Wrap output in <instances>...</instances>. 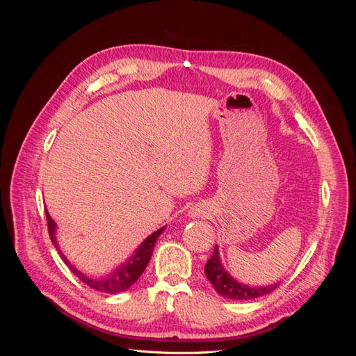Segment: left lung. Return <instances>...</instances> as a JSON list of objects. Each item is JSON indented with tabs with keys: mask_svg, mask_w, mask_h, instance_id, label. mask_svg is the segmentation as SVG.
Returning <instances> with one entry per match:
<instances>
[{
	"mask_svg": "<svg viewBox=\"0 0 356 356\" xmlns=\"http://www.w3.org/2000/svg\"><path fill=\"white\" fill-rule=\"evenodd\" d=\"M204 273L209 279V282L213 285L215 291L221 294L225 298L230 300H251L261 297L266 294H270L277 288L279 284L268 285V286H248L243 284H239L234 279L224 270L221 266L220 255H218V248L215 246L212 257L208 260L207 266H204Z\"/></svg>",
	"mask_w": 356,
	"mask_h": 356,
	"instance_id": "1",
	"label": "left lung"
}]
</instances>
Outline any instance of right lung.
I'll list each match as a JSON object with an SVG mask.
<instances>
[{
	"instance_id": "obj_1",
	"label": "right lung",
	"mask_w": 356,
	"mask_h": 356,
	"mask_svg": "<svg viewBox=\"0 0 356 356\" xmlns=\"http://www.w3.org/2000/svg\"><path fill=\"white\" fill-rule=\"evenodd\" d=\"M46 218H47V229H49V234H50V239L53 242V245L56 246V250L59 251L58 243H56V238H55V227L56 224L55 221L51 220V217L49 215V212L46 211ZM165 230V227L159 229L157 232H154L152 236H148V238L141 243V246L138 248L136 252L131 257V260L127 263L122 264V267L115 268V272H113L111 275H108L104 279H90L86 275H83L81 272H79L77 268H75L67 258L59 251V255L62 257L63 263H65L70 270L77 276L80 281H83V284H86L88 286H90L95 291H99V293H106V294H117V293H123V291L131 288L136 281L138 277L143 275V272L145 270V267L149 261V258H152L153 250H154V245L156 241L160 236V233Z\"/></svg>"
}]
</instances>
